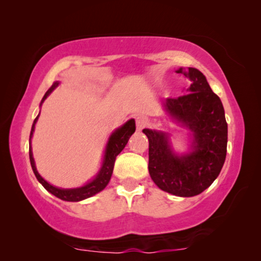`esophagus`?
Listing matches in <instances>:
<instances>
[{
	"instance_id": "34e87169",
	"label": "esophagus",
	"mask_w": 261,
	"mask_h": 261,
	"mask_svg": "<svg viewBox=\"0 0 261 261\" xmlns=\"http://www.w3.org/2000/svg\"><path fill=\"white\" fill-rule=\"evenodd\" d=\"M146 125H147L146 117H144V116H137V117H136V126H137L138 131L143 130Z\"/></svg>"
}]
</instances>
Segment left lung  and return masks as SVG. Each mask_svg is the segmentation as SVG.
<instances>
[{"label":"left lung","mask_w":261,"mask_h":261,"mask_svg":"<svg viewBox=\"0 0 261 261\" xmlns=\"http://www.w3.org/2000/svg\"><path fill=\"white\" fill-rule=\"evenodd\" d=\"M182 72L190 80L186 95L168 98L164 110L193 134V151L177 157L170 150L168 135L144 129L149 139V172L163 191L193 197L208 188L219 176L227 151V123L219 97L211 90L198 69Z\"/></svg>","instance_id":"left-lung-1"}]
</instances>
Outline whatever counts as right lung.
Listing matches in <instances>:
<instances>
[{"label":"right lung","instance_id":"1","mask_svg":"<svg viewBox=\"0 0 261 261\" xmlns=\"http://www.w3.org/2000/svg\"><path fill=\"white\" fill-rule=\"evenodd\" d=\"M58 85V82H55L51 87L49 88V90L45 92V95L43 96V99L42 102L49 96V93L51 92L54 89H55ZM40 116V115H38ZM38 116L35 118L33 126H31V131H30V139L33 137V132L35 129V124H36ZM136 131V123L134 119L127 120V122L124 124L122 127L116 130L114 134L111 135L110 139H109V143L107 145V150H106V155H104V162H103V166L100 169L99 173L97 174V177L93 179L92 181L89 182L85 186H82V188L79 189H70V190H64V189H58L55 188V186L50 185L49 182H46L43 178L40 176V173L37 172L36 166H35V162L33 158V151H31V142H30V146H29V158H30V164L31 168H33V171L36 176L37 180L41 182L42 185L44 186V189L46 191H49L50 193H53L54 196H56L57 198H60L62 200L65 201H80L83 200L85 198H89L93 196V194L98 193L102 191V190L106 188L108 185V182L110 181L112 171H114V165H115V161L116 157L120 153L124 147H125L127 141L131 137V135Z\"/></svg>","mask_w":261,"mask_h":261}]
</instances>
